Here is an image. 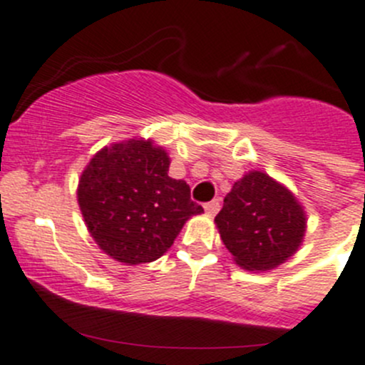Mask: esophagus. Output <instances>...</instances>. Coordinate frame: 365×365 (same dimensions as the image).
I'll use <instances>...</instances> for the list:
<instances>
[{"label": "esophagus", "instance_id": "esophagus-1", "mask_svg": "<svg viewBox=\"0 0 365 365\" xmlns=\"http://www.w3.org/2000/svg\"><path fill=\"white\" fill-rule=\"evenodd\" d=\"M203 209H205L207 214L214 216V214H217V210H220V200H212V202L205 203V205H203Z\"/></svg>", "mask_w": 365, "mask_h": 365}]
</instances>
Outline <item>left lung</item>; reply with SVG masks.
Returning <instances> with one entry per match:
<instances>
[{
	"instance_id": "1",
	"label": "left lung",
	"mask_w": 365,
	"mask_h": 365,
	"mask_svg": "<svg viewBox=\"0 0 365 365\" xmlns=\"http://www.w3.org/2000/svg\"><path fill=\"white\" fill-rule=\"evenodd\" d=\"M225 247L245 270H272L301 245L304 210L294 194L268 175L248 173L236 182L216 216Z\"/></svg>"
}]
</instances>
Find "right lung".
<instances>
[{
  "label": "right lung",
  "instance_id": "obj_1",
  "mask_svg": "<svg viewBox=\"0 0 365 365\" xmlns=\"http://www.w3.org/2000/svg\"><path fill=\"white\" fill-rule=\"evenodd\" d=\"M169 156L151 142L104 148L79 180L81 212L98 247L125 264L151 263L175 243L183 223L203 207L183 180H173Z\"/></svg>",
  "mask_w": 365,
  "mask_h": 365
}]
</instances>
